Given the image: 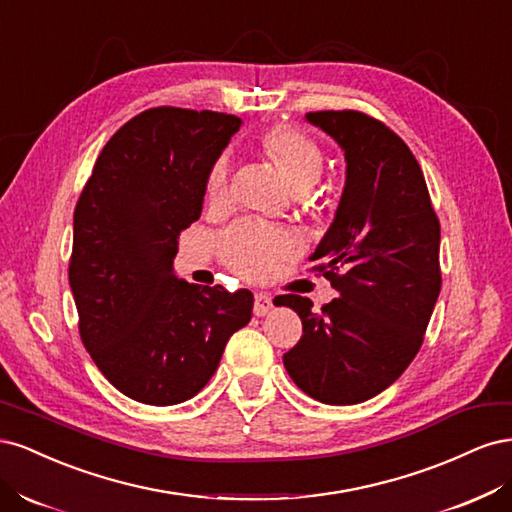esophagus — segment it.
<instances>
[{
	"label": "esophagus",
	"mask_w": 512,
	"mask_h": 512,
	"mask_svg": "<svg viewBox=\"0 0 512 512\" xmlns=\"http://www.w3.org/2000/svg\"><path fill=\"white\" fill-rule=\"evenodd\" d=\"M273 309V301H271V297L267 292H256V297H254V314L256 316H267L269 312Z\"/></svg>",
	"instance_id": "1"
}]
</instances>
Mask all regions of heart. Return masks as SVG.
<instances>
[{"label":"heart","mask_w":512,"mask_h":512,"mask_svg":"<svg viewBox=\"0 0 512 512\" xmlns=\"http://www.w3.org/2000/svg\"><path fill=\"white\" fill-rule=\"evenodd\" d=\"M260 149L282 170L290 190L301 196L320 179L324 158L312 138L290 126H275L260 136ZM228 185V160L220 158L209 170L207 198L218 203ZM222 256L230 269L245 277H265L277 258L290 254V241L271 228L245 222L228 230L220 243Z\"/></svg>","instance_id":"heart-1"}]
</instances>
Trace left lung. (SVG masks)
I'll return each mask as SVG.
<instances>
[{"label":"left lung","instance_id":"1","mask_svg":"<svg viewBox=\"0 0 512 512\" xmlns=\"http://www.w3.org/2000/svg\"><path fill=\"white\" fill-rule=\"evenodd\" d=\"M305 119L346 158L335 218L309 256L339 297L320 312L299 294L277 297L303 322L284 367L309 397L352 406L391 386L423 344L442 286L440 222L421 166L384 123L359 111Z\"/></svg>","mask_w":512,"mask_h":512}]
</instances>
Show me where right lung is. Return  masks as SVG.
Segmentation results:
<instances>
[{
    "mask_svg": "<svg viewBox=\"0 0 512 512\" xmlns=\"http://www.w3.org/2000/svg\"><path fill=\"white\" fill-rule=\"evenodd\" d=\"M241 128L213 111L158 106L119 128L74 209L70 288L81 339L104 378L149 406L192 399L254 294L179 280V232L203 211L207 177Z\"/></svg>",
    "mask_w": 512,
    "mask_h": 512,
    "instance_id": "obj_1",
    "label": "right lung"
}]
</instances>
